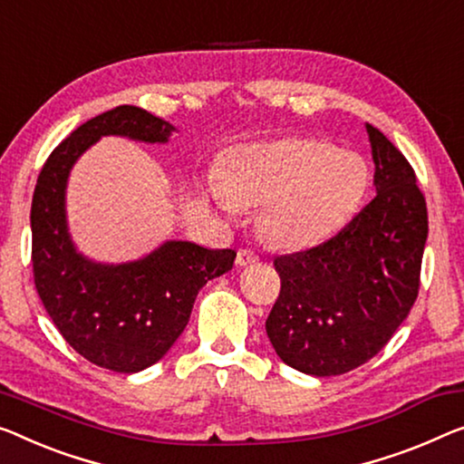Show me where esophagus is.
Instances as JSON below:
<instances>
[{
	"label": "esophagus",
	"instance_id": "34e87169",
	"mask_svg": "<svg viewBox=\"0 0 464 464\" xmlns=\"http://www.w3.org/2000/svg\"><path fill=\"white\" fill-rule=\"evenodd\" d=\"M235 262H237V266H250V265H254V262H258V254H256L254 250H247V247H241Z\"/></svg>",
	"mask_w": 464,
	"mask_h": 464
}]
</instances>
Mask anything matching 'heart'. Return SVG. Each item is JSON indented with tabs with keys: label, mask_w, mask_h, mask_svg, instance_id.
I'll return each mask as SVG.
<instances>
[{
	"label": "heart",
	"mask_w": 464,
	"mask_h": 464,
	"mask_svg": "<svg viewBox=\"0 0 464 464\" xmlns=\"http://www.w3.org/2000/svg\"><path fill=\"white\" fill-rule=\"evenodd\" d=\"M369 188L361 156L334 143L285 137L235 151L212 183L220 210L260 208V229L275 244L300 247L342 229Z\"/></svg>",
	"instance_id": "heart-1"
}]
</instances>
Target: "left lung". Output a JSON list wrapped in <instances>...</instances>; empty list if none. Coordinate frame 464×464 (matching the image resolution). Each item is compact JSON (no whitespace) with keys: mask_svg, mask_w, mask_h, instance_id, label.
<instances>
[{"mask_svg":"<svg viewBox=\"0 0 464 464\" xmlns=\"http://www.w3.org/2000/svg\"><path fill=\"white\" fill-rule=\"evenodd\" d=\"M366 133L377 196L331 239L275 258L281 292L266 335L306 375H343L371 361L419 295L425 198L402 151L372 124Z\"/></svg>","mask_w":464,"mask_h":464,"instance_id":"obj_1","label":"left lung"}]
</instances>
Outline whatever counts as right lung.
I'll use <instances>...</instances> for the list:
<instances>
[{
  "label": "right lung",
  "mask_w": 464,
  "mask_h": 464,
  "mask_svg": "<svg viewBox=\"0 0 464 464\" xmlns=\"http://www.w3.org/2000/svg\"><path fill=\"white\" fill-rule=\"evenodd\" d=\"M170 122L137 106H119L74 129L39 172L31 206L33 276L62 337L89 362L140 372L170 350L188 327L196 295L233 268L235 250L164 241L122 265H102L77 252L66 223V183L74 162L103 135L166 143Z\"/></svg>",
  "instance_id": "1"
}]
</instances>
